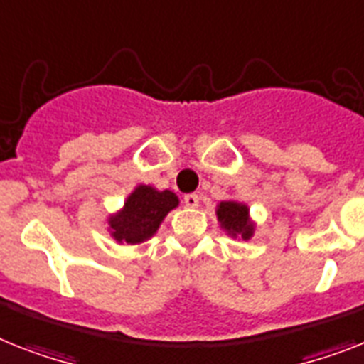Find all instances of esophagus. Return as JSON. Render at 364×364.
Listing matches in <instances>:
<instances>
[{"label":"esophagus","instance_id":"esophagus-1","mask_svg":"<svg viewBox=\"0 0 364 364\" xmlns=\"http://www.w3.org/2000/svg\"><path fill=\"white\" fill-rule=\"evenodd\" d=\"M184 204L188 208H197V206H199V197L195 193L184 195Z\"/></svg>","mask_w":364,"mask_h":364}]
</instances>
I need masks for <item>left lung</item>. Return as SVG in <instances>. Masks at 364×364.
<instances>
[{
	"label": "left lung",
	"instance_id": "left-lung-1",
	"mask_svg": "<svg viewBox=\"0 0 364 364\" xmlns=\"http://www.w3.org/2000/svg\"><path fill=\"white\" fill-rule=\"evenodd\" d=\"M215 215L225 232L232 238L249 240L255 234V221L249 218L247 204L238 200H221L215 208Z\"/></svg>",
	"mask_w": 364,
	"mask_h": 364
}]
</instances>
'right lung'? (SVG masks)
I'll use <instances>...</instances> for the list:
<instances>
[{
  "instance_id": "obj_1",
  "label": "right lung",
  "mask_w": 364,
  "mask_h": 364,
  "mask_svg": "<svg viewBox=\"0 0 364 364\" xmlns=\"http://www.w3.org/2000/svg\"><path fill=\"white\" fill-rule=\"evenodd\" d=\"M178 203V197L169 189L160 191L152 186L139 184L128 195L124 206L107 218L111 238L128 245L146 242L158 232L165 215Z\"/></svg>"
}]
</instances>
